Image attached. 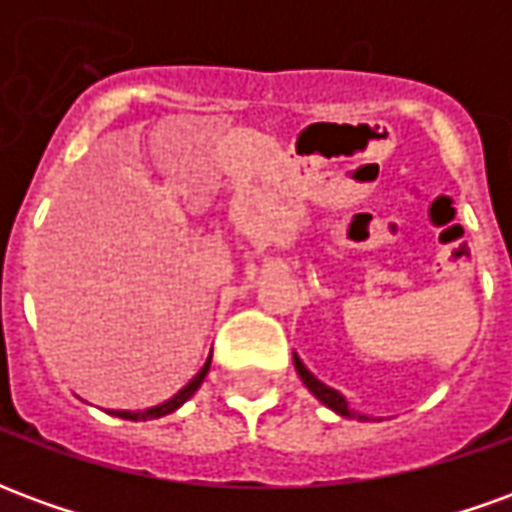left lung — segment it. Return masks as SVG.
Instances as JSON below:
<instances>
[{
    "label": "left lung",
    "mask_w": 512,
    "mask_h": 512,
    "mask_svg": "<svg viewBox=\"0 0 512 512\" xmlns=\"http://www.w3.org/2000/svg\"><path fill=\"white\" fill-rule=\"evenodd\" d=\"M293 365H296V370H299L301 381L307 384V389H310L312 395L321 400L323 406H329V408H332V411H337L340 417H354V411L348 408V403H345V397L340 395L337 389H332V386H326V384H323V381H318V378L312 376L310 370L304 367V362H301V359L296 354H293ZM356 417L365 419V417H362V414H356Z\"/></svg>",
    "instance_id": "8db88e82"
}]
</instances>
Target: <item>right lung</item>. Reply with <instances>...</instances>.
<instances>
[{"label":"right lung","instance_id":"add662e5","mask_svg":"<svg viewBox=\"0 0 512 512\" xmlns=\"http://www.w3.org/2000/svg\"><path fill=\"white\" fill-rule=\"evenodd\" d=\"M208 367H211V356H208V362H205V367H202L197 376L191 378L189 384L180 389L178 395L169 397L167 403H161V406H153V408H145V411H109L112 417H120V419H134V422H145V419H158V417H167V414H172L175 408H180L186 400H189L197 389H200V384L205 381V376H208Z\"/></svg>","mask_w":512,"mask_h":512}]
</instances>
